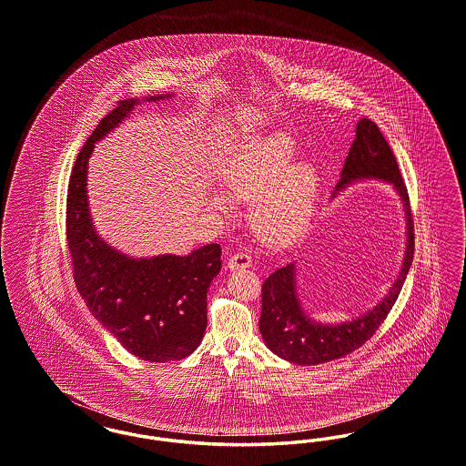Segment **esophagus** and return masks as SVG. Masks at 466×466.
Here are the masks:
<instances>
[{"mask_svg": "<svg viewBox=\"0 0 466 466\" xmlns=\"http://www.w3.org/2000/svg\"><path fill=\"white\" fill-rule=\"evenodd\" d=\"M250 266H252V256L248 250L235 252L228 261L229 269H243V268H250Z\"/></svg>", "mask_w": 466, "mask_h": 466, "instance_id": "34e87169", "label": "esophagus"}]
</instances>
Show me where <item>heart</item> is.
Segmentation results:
<instances>
[{
    "instance_id": "heart-1",
    "label": "heart",
    "mask_w": 466,
    "mask_h": 466,
    "mask_svg": "<svg viewBox=\"0 0 466 466\" xmlns=\"http://www.w3.org/2000/svg\"><path fill=\"white\" fill-rule=\"evenodd\" d=\"M298 147L285 134H273L248 142L231 160L226 189L238 200L263 198L256 208V224L269 240L292 238L311 218L319 172L313 165L294 167ZM210 205L231 212L235 203L226 193L216 191Z\"/></svg>"
}]
</instances>
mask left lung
Masks as SVG:
<instances>
[{"label":"left lung","instance_id":"1","mask_svg":"<svg viewBox=\"0 0 466 466\" xmlns=\"http://www.w3.org/2000/svg\"><path fill=\"white\" fill-rule=\"evenodd\" d=\"M364 179H378L391 184L404 203L407 243L402 269L380 304L362 317L334 325L315 322L306 315L296 290V263L287 264L273 271L263 284L259 330L266 346L275 355L292 364H324L360 348L385 322L391 306L402 290L414 256V224L410 203L395 155L378 125L369 118H362L357 123L355 141L344 160L341 179L334 189V197L350 184Z\"/></svg>","mask_w":466,"mask_h":466}]
</instances>
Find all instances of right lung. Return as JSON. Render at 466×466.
<instances>
[{
  "label": "right lung",
  "mask_w": 466,
  "mask_h": 466,
  "mask_svg": "<svg viewBox=\"0 0 466 466\" xmlns=\"http://www.w3.org/2000/svg\"><path fill=\"white\" fill-rule=\"evenodd\" d=\"M172 97L151 96L144 101ZM141 104L127 99L102 118L75 162L66 205V237L81 298L127 351L147 362L181 360L202 343L207 290L221 271V247L208 243L187 256L136 259L97 235L86 200V165L96 142Z\"/></svg>",
  "instance_id": "right-lung-1"
}]
</instances>
